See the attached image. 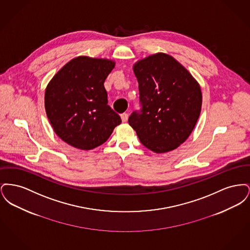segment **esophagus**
<instances>
[{
  "mask_svg": "<svg viewBox=\"0 0 250 250\" xmlns=\"http://www.w3.org/2000/svg\"><path fill=\"white\" fill-rule=\"evenodd\" d=\"M121 119H122V122L123 123H125L127 119H128V114L127 113H123V114H121Z\"/></svg>",
  "mask_w": 250,
  "mask_h": 250,
  "instance_id": "obj_1",
  "label": "esophagus"
}]
</instances>
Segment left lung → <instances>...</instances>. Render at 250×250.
I'll return each mask as SVG.
<instances>
[{
  "label": "left lung",
  "mask_w": 250,
  "mask_h": 250,
  "mask_svg": "<svg viewBox=\"0 0 250 250\" xmlns=\"http://www.w3.org/2000/svg\"><path fill=\"white\" fill-rule=\"evenodd\" d=\"M133 70L139 83L142 109L131 113L128 124L149 150L159 154L176 149L187 141L199 119L200 85L166 53L137 62Z\"/></svg>",
  "instance_id": "1"
}]
</instances>
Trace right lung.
I'll use <instances>...</instances> for the list:
<instances>
[{"instance_id":"1","label":"right lung","mask_w":250,"mask_h":250,"mask_svg":"<svg viewBox=\"0 0 250 250\" xmlns=\"http://www.w3.org/2000/svg\"><path fill=\"white\" fill-rule=\"evenodd\" d=\"M111 60L79 56L63 65L45 92L50 125L63 142L92 150L107 142L122 120L107 105L104 83L114 68Z\"/></svg>"}]
</instances>
